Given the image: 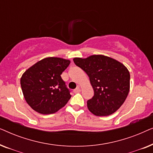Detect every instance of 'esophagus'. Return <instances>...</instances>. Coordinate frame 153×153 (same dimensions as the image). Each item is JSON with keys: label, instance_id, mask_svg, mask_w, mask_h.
Listing matches in <instances>:
<instances>
[{"label": "esophagus", "instance_id": "34e87169", "mask_svg": "<svg viewBox=\"0 0 153 153\" xmlns=\"http://www.w3.org/2000/svg\"><path fill=\"white\" fill-rule=\"evenodd\" d=\"M80 91H81V89H80V88H79V87H77L76 89L74 90V93H79Z\"/></svg>", "mask_w": 153, "mask_h": 153}]
</instances>
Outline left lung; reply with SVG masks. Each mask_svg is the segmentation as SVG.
I'll list each match as a JSON object with an SVG mask.
<instances>
[{"mask_svg":"<svg viewBox=\"0 0 153 153\" xmlns=\"http://www.w3.org/2000/svg\"><path fill=\"white\" fill-rule=\"evenodd\" d=\"M74 62L88 74L94 96L87 101L92 114L108 116L116 112L128 95L130 74L124 65L108 56L93 55L74 58Z\"/></svg>","mask_w":153,"mask_h":153,"instance_id":"1","label":"left lung"}]
</instances>
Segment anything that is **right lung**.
Segmentation results:
<instances>
[{
    "label": "right lung",
    "instance_id": "right-lung-1",
    "mask_svg": "<svg viewBox=\"0 0 153 153\" xmlns=\"http://www.w3.org/2000/svg\"><path fill=\"white\" fill-rule=\"evenodd\" d=\"M70 61L63 58H44L28 68L21 78V86L28 105L42 114L57 112L70 99V91L61 78Z\"/></svg>",
    "mask_w": 153,
    "mask_h": 153
}]
</instances>
